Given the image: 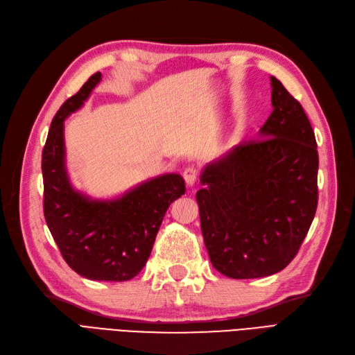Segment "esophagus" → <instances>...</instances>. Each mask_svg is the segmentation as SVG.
<instances>
[{
    "instance_id": "obj_1",
    "label": "esophagus",
    "mask_w": 355,
    "mask_h": 355,
    "mask_svg": "<svg viewBox=\"0 0 355 355\" xmlns=\"http://www.w3.org/2000/svg\"><path fill=\"white\" fill-rule=\"evenodd\" d=\"M184 179L187 182L188 187H194L197 182V170L194 167H188L184 171Z\"/></svg>"
}]
</instances>
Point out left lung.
Masks as SVG:
<instances>
[{"label":"left lung","mask_w":355,"mask_h":355,"mask_svg":"<svg viewBox=\"0 0 355 355\" xmlns=\"http://www.w3.org/2000/svg\"><path fill=\"white\" fill-rule=\"evenodd\" d=\"M259 139L204 167L197 192L211 265L230 278L272 275L293 261L315 216L318 153L308 116L271 77Z\"/></svg>","instance_id":"8db88e82"}]
</instances>
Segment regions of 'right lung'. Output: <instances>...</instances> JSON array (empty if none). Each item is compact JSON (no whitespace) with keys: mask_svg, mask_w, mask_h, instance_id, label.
Segmentation results:
<instances>
[{"mask_svg":"<svg viewBox=\"0 0 355 355\" xmlns=\"http://www.w3.org/2000/svg\"><path fill=\"white\" fill-rule=\"evenodd\" d=\"M102 80L96 72L55 115L42 149L44 218L63 259L89 280L127 282L146 265L168 206L185 194V180L168 173L115 200H93L75 191L65 166L63 121L80 110Z\"/></svg>","mask_w":355,"mask_h":355,"instance_id":"1","label":"right lung"}]
</instances>
